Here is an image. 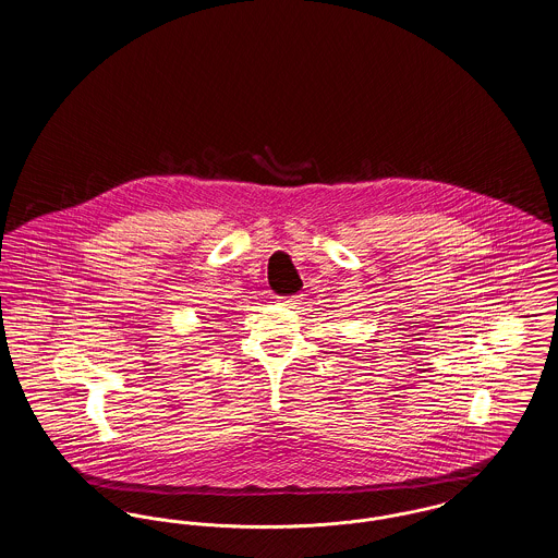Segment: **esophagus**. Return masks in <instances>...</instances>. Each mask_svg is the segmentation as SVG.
Segmentation results:
<instances>
[{
    "label": "esophagus",
    "instance_id": "esophagus-1",
    "mask_svg": "<svg viewBox=\"0 0 558 558\" xmlns=\"http://www.w3.org/2000/svg\"><path fill=\"white\" fill-rule=\"evenodd\" d=\"M283 306H288V308H296L298 304L302 302V298L300 296H288V298H281L279 300Z\"/></svg>",
    "mask_w": 558,
    "mask_h": 558
}]
</instances>
